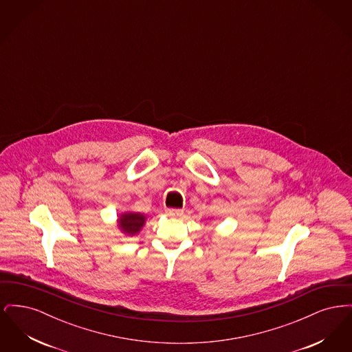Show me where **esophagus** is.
<instances>
[{
  "label": "esophagus",
  "instance_id": "obj_1",
  "mask_svg": "<svg viewBox=\"0 0 352 352\" xmlns=\"http://www.w3.org/2000/svg\"><path fill=\"white\" fill-rule=\"evenodd\" d=\"M166 214L171 218H177V217H181L182 215V210H173V208H168L166 210Z\"/></svg>",
  "mask_w": 352,
  "mask_h": 352
}]
</instances>
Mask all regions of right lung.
I'll return each mask as SVG.
<instances>
[{"mask_svg":"<svg viewBox=\"0 0 352 352\" xmlns=\"http://www.w3.org/2000/svg\"><path fill=\"white\" fill-rule=\"evenodd\" d=\"M146 215L141 212H134V211H124L118 215V228L121 234L125 236H135L140 234L141 230L144 228L146 223Z\"/></svg>","mask_w":352,"mask_h":352,"instance_id":"right-lung-1","label":"right lung"}]
</instances>
